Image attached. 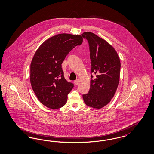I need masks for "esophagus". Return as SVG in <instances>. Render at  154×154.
<instances>
[{
    "mask_svg": "<svg viewBox=\"0 0 154 154\" xmlns=\"http://www.w3.org/2000/svg\"><path fill=\"white\" fill-rule=\"evenodd\" d=\"M74 82L75 83V85L79 84V79H77V80H75L74 81Z\"/></svg>",
    "mask_w": 154,
    "mask_h": 154,
    "instance_id": "34e87169",
    "label": "esophagus"
}]
</instances>
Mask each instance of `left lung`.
Returning a JSON list of instances; mask_svg holds the SVG:
<instances>
[{"mask_svg":"<svg viewBox=\"0 0 154 154\" xmlns=\"http://www.w3.org/2000/svg\"><path fill=\"white\" fill-rule=\"evenodd\" d=\"M82 36L89 43L92 66L90 89L82 97L88 106L100 109L111 101L117 90L120 58L116 51L104 39L91 32H85Z\"/></svg>","mask_w":154,"mask_h":154,"instance_id":"left-lung-1","label":"left lung"}]
</instances>
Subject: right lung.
Returning <instances> with one entry per match:
<instances>
[{"label":"right lung","instance_id":"1","mask_svg":"<svg viewBox=\"0 0 154 154\" xmlns=\"http://www.w3.org/2000/svg\"><path fill=\"white\" fill-rule=\"evenodd\" d=\"M81 35L60 34L45 41L30 65V82L39 101L50 109L61 108L74 84L64 77L62 63L66 56L82 42Z\"/></svg>","mask_w":154,"mask_h":154}]
</instances>
